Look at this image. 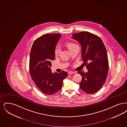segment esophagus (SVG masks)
Instances as JSON below:
<instances>
[{
    "label": "esophagus",
    "mask_w": 127,
    "mask_h": 127,
    "mask_svg": "<svg viewBox=\"0 0 127 127\" xmlns=\"http://www.w3.org/2000/svg\"><path fill=\"white\" fill-rule=\"evenodd\" d=\"M73 73H74V72H72V71H69L68 72V75H71V74H73Z\"/></svg>",
    "instance_id": "1"
}]
</instances>
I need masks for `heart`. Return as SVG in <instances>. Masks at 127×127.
I'll list each match as a JSON object with an SVG mask.
<instances>
[{
	"instance_id": "b5f03b06",
	"label": "heart",
	"mask_w": 127,
	"mask_h": 127,
	"mask_svg": "<svg viewBox=\"0 0 127 127\" xmlns=\"http://www.w3.org/2000/svg\"><path fill=\"white\" fill-rule=\"evenodd\" d=\"M66 45H67V48H68V49L69 50V49H70L71 48H72L73 47L76 45L75 44V43H73L68 42V43H67ZM60 52V48L59 46H57L56 48H55V54L56 55H58L59 54Z\"/></svg>"
}]
</instances>
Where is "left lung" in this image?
<instances>
[{
	"label": "left lung",
	"mask_w": 127,
	"mask_h": 127,
	"mask_svg": "<svg viewBox=\"0 0 127 127\" xmlns=\"http://www.w3.org/2000/svg\"><path fill=\"white\" fill-rule=\"evenodd\" d=\"M72 38L81 46L82 58L88 70L86 73L78 72L82 77L80 88L87 94H94L101 88L108 75L106 48L99 37L89 32L74 33Z\"/></svg>",
	"instance_id": "left-lung-1"
}]
</instances>
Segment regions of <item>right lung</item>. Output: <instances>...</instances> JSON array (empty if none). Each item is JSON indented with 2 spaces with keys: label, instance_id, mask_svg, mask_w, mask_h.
I'll list each match as a JSON object with an SVG mask.
<instances>
[{
  "label": "right lung",
  "instance_id": "right-lung-1",
  "mask_svg": "<svg viewBox=\"0 0 127 127\" xmlns=\"http://www.w3.org/2000/svg\"><path fill=\"white\" fill-rule=\"evenodd\" d=\"M61 34L49 33L34 41L30 52L29 70L32 80L44 94L51 95L60 90L66 71L52 73L51 62L55 60V49Z\"/></svg>",
  "mask_w": 127,
  "mask_h": 127
}]
</instances>
